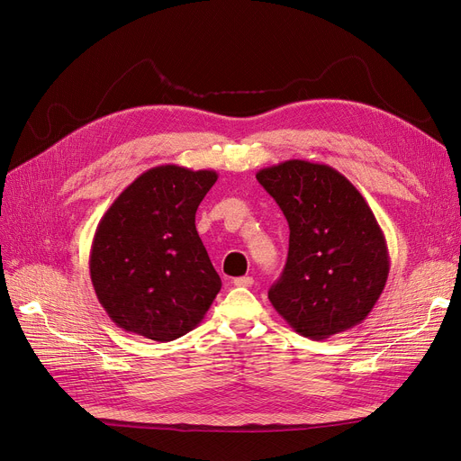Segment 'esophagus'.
<instances>
[{"label": "esophagus", "instance_id": "esophagus-1", "mask_svg": "<svg viewBox=\"0 0 461 461\" xmlns=\"http://www.w3.org/2000/svg\"><path fill=\"white\" fill-rule=\"evenodd\" d=\"M232 283L236 285V287H251V285H253V277H249V276L236 277Z\"/></svg>", "mask_w": 461, "mask_h": 461}]
</instances>
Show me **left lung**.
Listing matches in <instances>:
<instances>
[{
	"instance_id": "1",
	"label": "left lung",
	"mask_w": 461,
	"mask_h": 461,
	"mask_svg": "<svg viewBox=\"0 0 461 461\" xmlns=\"http://www.w3.org/2000/svg\"><path fill=\"white\" fill-rule=\"evenodd\" d=\"M257 180L291 229L287 265L268 291L274 310L310 339L360 324L390 272L384 234L360 191L336 168L303 159L260 168Z\"/></svg>"
}]
</instances>
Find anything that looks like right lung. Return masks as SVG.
Instances as JSON below:
<instances>
[{
	"mask_svg": "<svg viewBox=\"0 0 461 461\" xmlns=\"http://www.w3.org/2000/svg\"><path fill=\"white\" fill-rule=\"evenodd\" d=\"M215 170L153 167L129 184L97 225L90 277L122 330L172 341L201 324L221 279L194 227Z\"/></svg>",
	"mask_w": 461,
	"mask_h": 461,
	"instance_id": "obj_1",
	"label": "right lung"
}]
</instances>
